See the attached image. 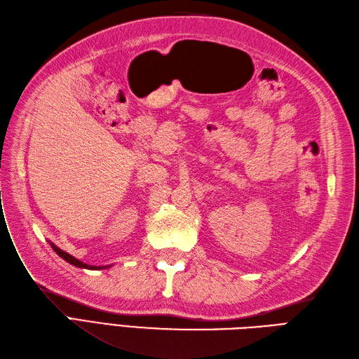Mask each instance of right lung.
Returning <instances> with one entry per match:
<instances>
[{"label":"right lung","instance_id":"add662e5","mask_svg":"<svg viewBox=\"0 0 359 359\" xmlns=\"http://www.w3.org/2000/svg\"><path fill=\"white\" fill-rule=\"evenodd\" d=\"M50 246H52V249H53V250L57 253V255H60L62 259H65L67 262H70V264L76 265V267H80V269H88V270H100V269H107V265H106V267H94V265H88V264H85V262H82V261H79L77 258L72 257L70 253H67V252L61 250L60 248H56L55 245H52V243H50Z\"/></svg>","mask_w":359,"mask_h":359}]
</instances>
